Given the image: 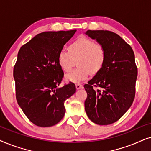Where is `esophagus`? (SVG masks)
<instances>
[{"instance_id": "esophagus-1", "label": "esophagus", "mask_w": 151, "mask_h": 151, "mask_svg": "<svg viewBox=\"0 0 151 151\" xmlns=\"http://www.w3.org/2000/svg\"><path fill=\"white\" fill-rule=\"evenodd\" d=\"M76 88H77V90L81 89V88H83V85H81V83H77L76 84Z\"/></svg>"}]
</instances>
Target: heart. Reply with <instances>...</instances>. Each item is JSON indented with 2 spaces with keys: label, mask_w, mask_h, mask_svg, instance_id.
Returning <instances> with one entry per match:
<instances>
[{
  "label": "heart",
  "mask_w": 151,
  "mask_h": 151,
  "mask_svg": "<svg viewBox=\"0 0 151 151\" xmlns=\"http://www.w3.org/2000/svg\"><path fill=\"white\" fill-rule=\"evenodd\" d=\"M106 61V50L101 43L81 36L74 41L68 51L62 50L58 55V63L64 72H68L75 65L78 67L66 75V80L79 83L87 79L90 72L98 73Z\"/></svg>",
  "instance_id": "heart-1"
}]
</instances>
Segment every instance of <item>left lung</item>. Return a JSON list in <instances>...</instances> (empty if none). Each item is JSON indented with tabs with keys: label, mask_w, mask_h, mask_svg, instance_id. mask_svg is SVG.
Instances as JSON below:
<instances>
[{
	"label": "left lung",
	"mask_w": 151,
	"mask_h": 151,
	"mask_svg": "<svg viewBox=\"0 0 151 151\" xmlns=\"http://www.w3.org/2000/svg\"><path fill=\"white\" fill-rule=\"evenodd\" d=\"M86 34L104 46L106 61L102 69L84 85L88 94L85 110L92 122L108 125L118 121L134 101L137 77L134 52L112 32L88 30Z\"/></svg>",
	"instance_id": "obj_1"
}]
</instances>
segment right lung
<instances>
[{
  "instance_id": "1",
  "label": "right lung",
  "mask_w": 151,
  "mask_h": 151,
  "mask_svg": "<svg viewBox=\"0 0 151 151\" xmlns=\"http://www.w3.org/2000/svg\"><path fill=\"white\" fill-rule=\"evenodd\" d=\"M77 30L44 32L20 48L14 67L16 98L26 116L40 127L55 126L65 112L64 102L76 92L70 82L59 88L64 73L58 55Z\"/></svg>"
}]
</instances>
